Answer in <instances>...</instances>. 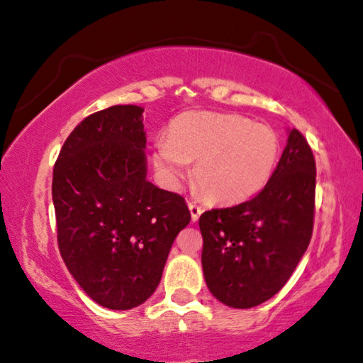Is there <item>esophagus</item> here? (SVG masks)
I'll list each match as a JSON object with an SVG mask.
<instances>
[{"label":"esophagus","instance_id":"34e87169","mask_svg":"<svg viewBox=\"0 0 363 363\" xmlns=\"http://www.w3.org/2000/svg\"><path fill=\"white\" fill-rule=\"evenodd\" d=\"M189 211H191V219L192 222H196L197 219H199L201 214H202V207L197 204V202H189Z\"/></svg>","mask_w":363,"mask_h":363}]
</instances>
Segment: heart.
I'll return each instance as SVG.
<instances>
[{"instance_id":"obj_1","label":"heart","mask_w":363,"mask_h":363,"mask_svg":"<svg viewBox=\"0 0 363 363\" xmlns=\"http://www.w3.org/2000/svg\"><path fill=\"white\" fill-rule=\"evenodd\" d=\"M279 152V136L267 124L238 114L189 111L154 139L152 162L169 186H177L196 161L201 191L212 201L232 204L267 186Z\"/></svg>"}]
</instances>
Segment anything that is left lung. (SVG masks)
<instances>
[{
	"mask_svg": "<svg viewBox=\"0 0 363 363\" xmlns=\"http://www.w3.org/2000/svg\"><path fill=\"white\" fill-rule=\"evenodd\" d=\"M315 159L297 129L254 199L201 216L202 270L217 301L250 308L274 297L296 270L312 238Z\"/></svg>",
	"mask_w": 363,
	"mask_h": 363,
	"instance_id": "1",
	"label": "left lung"
}]
</instances>
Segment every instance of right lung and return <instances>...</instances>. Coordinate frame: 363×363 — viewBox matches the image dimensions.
<instances>
[{
    "label": "right lung",
    "instance_id": "right-lung-1",
    "mask_svg": "<svg viewBox=\"0 0 363 363\" xmlns=\"http://www.w3.org/2000/svg\"><path fill=\"white\" fill-rule=\"evenodd\" d=\"M143 113L119 104L88 116L52 171L61 257L79 287L111 311L152 296L174 239L191 220L184 197L147 181Z\"/></svg>",
    "mask_w": 363,
    "mask_h": 363
}]
</instances>
